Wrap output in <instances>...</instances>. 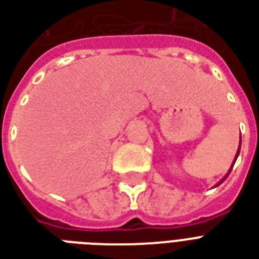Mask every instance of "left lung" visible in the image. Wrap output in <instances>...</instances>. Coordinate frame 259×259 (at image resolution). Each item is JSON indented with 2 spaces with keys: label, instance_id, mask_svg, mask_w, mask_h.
<instances>
[{
  "label": "left lung",
  "instance_id": "obj_1",
  "mask_svg": "<svg viewBox=\"0 0 259 259\" xmlns=\"http://www.w3.org/2000/svg\"><path fill=\"white\" fill-rule=\"evenodd\" d=\"M240 144H242V138H240L239 139V146H238V150H236V154H235V158H234V162H232V165H231V167H230V170H228L227 171V174H226V176H224L223 178H222V180H220L219 182H218V184H216L215 185V188L216 186H219L220 184H222V182L224 181V180H226V178L228 177V174L231 173V170H232V167H234V165H235V162H236V159H238V157H239V152H240Z\"/></svg>",
  "mask_w": 259,
  "mask_h": 259
}]
</instances>
